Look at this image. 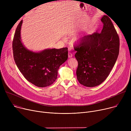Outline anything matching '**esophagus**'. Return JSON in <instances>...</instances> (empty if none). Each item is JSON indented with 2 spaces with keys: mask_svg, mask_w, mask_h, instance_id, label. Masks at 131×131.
<instances>
[{
  "mask_svg": "<svg viewBox=\"0 0 131 131\" xmlns=\"http://www.w3.org/2000/svg\"><path fill=\"white\" fill-rule=\"evenodd\" d=\"M68 58H72L73 55L70 51V52H68Z\"/></svg>",
  "mask_w": 131,
  "mask_h": 131,
  "instance_id": "1",
  "label": "esophagus"
}]
</instances>
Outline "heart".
Masks as SVG:
<instances>
[{
    "instance_id": "obj_1",
    "label": "heart",
    "mask_w": 131,
    "mask_h": 131,
    "mask_svg": "<svg viewBox=\"0 0 131 131\" xmlns=\"http://www.w3.org/2000/svg\"><path fill=\"white\" fill-rule=\"evenodd\" d=\"M72 32H73V31H70V33H72ZM83 36H80V37H78V38H76V41H81V40H82V39H83Z\"/></svg>"
}]
</instances>
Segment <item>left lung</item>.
Here are the masks:
<instances>
[{
  "label": "left lung",
  "mask_w": 131,
  "mask_h": 131,
  "mask_svg": "<svg viewBox=\"0 0 131 131\" xmlns=\"http://www.w3.org/2000/svg\"><path fill=\"white\" fill-rule=\"evenodd\" d=\"M101 20L104 23L101 32L83 37L75 47L77 79L87 87L99 85L107 79L119 54V37L112 20L107 15Z\"/></svg>",
  "instance_id": "8db88e82"
}]
</instances>
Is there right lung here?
Segmentation results:
<instances>
[{
  "instance_id": "1",
  "label": "right lung",
  "mask_w": 131,
  "mask_h": 131,
  "mask_svg": "<svg viewBox=\"0 0 131 131\" xmlns=\"http://www.w3.org/2000/svg\"><path fill=\"white\" fill-rule=\"evenodd\" d=\"M21 20L13 41V56L18 70L30 83L38 87L50 85L57 78L58 70L67 60L68 48L33 51L23 45L20 36Z\"/></svg>"
}]
</instances>
